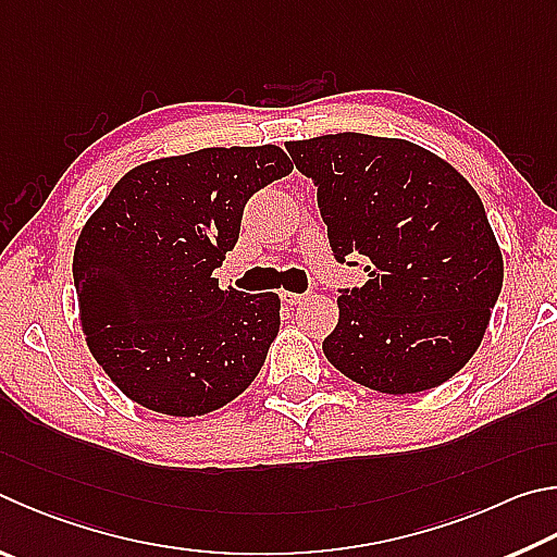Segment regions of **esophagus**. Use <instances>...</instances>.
Returning a JSON list of instances; mask_svg holds the SVG:
<instances>
[{
    "label": "esophagus",
    "mask_w": 557,
    "mask_h": 557,
    "mask_svg": "<svg viewBox=\"0 0 557 557\" xmlns=\"http://www.w3.org/2000/svg\"><path fill=\"white\" fill-rule=\"evenodd\" d=\"M280 299L289 307H297L301 301H307V295H297V292H280Z\"/></svg>",
    "instance_id": "esophagus-1"
}]
</instances>
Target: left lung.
<instances>
[{"instance_id": "obj_1", "label": "left lung", "mask_w": 557, "mask_h": 557, "mask_svg": "<svg viewBox=\"0 0 557 557\" xmlns=\"http://www.w3.org/2000/svg\"><path fill=\"white\" fill-rule=\"evenodd\" d=\"M311 177L341 265L368 282L341 289L329 362L384 394L450 380L478 350L504 262L482 199L458 170L401 138L329 134L287 144Z\"/></svg>"}]
</instances>
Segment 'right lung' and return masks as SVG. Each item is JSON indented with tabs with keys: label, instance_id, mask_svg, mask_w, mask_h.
Instances as JSON below:
<instances>
[{
	"label": "right lung",
	"instance_id": "add662e5",
	"mask_svg": "<svg viewBox=\"0 0 557 557\" xmlns=\"http://www.w3.org/2000/svg\"><path fill=\"white\" fill-rule=\"evenodd\" d=\"M292 173L277 146L201 148L121 177L77 238L73 277L87 346L128 399L201 417L256 380L280 297L221 289L246 201Z\"/></svg>",
	"mask_w": 557,
	"mask_h": 557
}]
</instances>
